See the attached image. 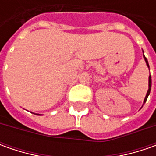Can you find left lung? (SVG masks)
<instances>
[{
	"instance_id": "left-lung-1",
	"label": "left lung",
	"mask_w": 156,
	"mask_h": 156,
	"mask_svg": "<svg viewBox=\"0 0 156 156\" xmlns=\"http://www.w3.org/2000/svg\"><path fill=\"white\" fill-rule=\"evenodd\" d=\"M143 57H144V60H145V62L147 63V67L149 68V65H148V62H147V58L145 57L144 55V53H143ZM150 90H151V75H149V77H148V90H147V94H146V96H145V99H144V101H143V103H145L146 102V101L147 99V96L149 95V94H150Z\"/></svg>"
}]
</instances>
